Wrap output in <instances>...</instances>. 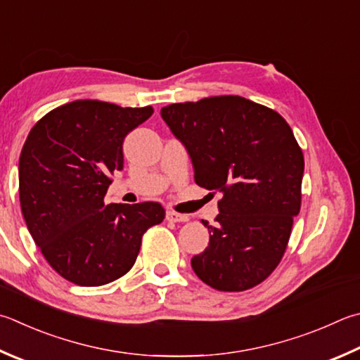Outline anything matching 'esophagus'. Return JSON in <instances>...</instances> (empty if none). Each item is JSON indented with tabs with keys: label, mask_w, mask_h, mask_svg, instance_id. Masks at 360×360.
<instances>
[{
	"label": "esophagus",
	"mask_w": 360,
	"mask_h": 360,
	"mask_svg": "<svg viewBox=\"0 0 360 360\" xmlns=\"http://www.w3.org/2000/svg\"><path fill=\"white\" fill-rule=\"evenodd\" d=\"M167 220L178 224V221H187L188 217L184 214H179V212H174V211H167Z\"/></svg>",
	"instance_id": "34e87169"
}]
</instances>
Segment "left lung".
<instances>
[{"label":"left lung","mask_w":360,"mask_h":360,"mask_svg":"<svg viewBox=\"0 0 360 360\" xmlns=\"http://www.w3.org/2000/svg\"><path fill=\"white\" fill-rule=\"evenodd\" d=\"M160 116L187 149L195 182L221 195L192 269L219 291L253 288L280 263L300 211L304 155L291 127L239 96L173 103Z\"/></svg>","instance_id":"left-lung-1"}]
</instances>
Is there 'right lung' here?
<instances>
[{
  "instance_id": "1",
  "label": "right lung",
  "mask_w": 360,
  "mask_h": 360,
  "mask_svg": "<svg viewBox=\"0 0 360 360\" xmlns=\"http://www.w3.org/2000/svg\"><path fill=\"white\" fill-rule=\"evenodd\" d=\"M153 113V107L75 101L45 115L25 141L22 214L49 264L72 283L101 286L122 277L143 233L165 219L159 202H103L110 174L124 165V139Z\"/></svg>"
}]
</instances>
